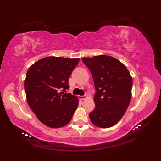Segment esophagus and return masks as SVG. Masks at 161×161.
Returning <instances> with one entry per match:
<instances>
[{
    "label": "esophagus",
    "instance_id": "esophagus-1",
    "mask_svg": "<svg viewBox=\"0 0 161 161\" xmlns=\"http://www.w3.org/2000/svg\"><path fill=\"white\" fill-rule=\"evenodd\" d=\"M88 96L86 95V94H85V95H83V96H80V97H79V99H80V100H85V99Z\"/></svg>",
    "mask_w": 161,
    "mask_h": 161
}]
</instances>
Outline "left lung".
I'll return each instance as SVG.
<instances>
[{"label":"left lung","mask_w":161,"mask_h":161,"mask_svg":"<svg viewBox=\"0 0 161 161\" xmlns=\"http://www.w3.org/2000/svg\"><path fill=\"white\" fill-rule=\"evenodd\" d=\"M94 79L95 108L89 114L92 124L102 128L114 126L127 111L131 100L133 79L127 67L105 55L83 58Z\"/></svg>","instance_id":"left-lung-1"}]
</instances>
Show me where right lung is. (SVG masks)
<instances>
[{
    "label": "right lung",
    "mask_w": 161,
    "mask_h": 161,
    "mask_svg": "<svg viewBox=\"0 0 161 161\" xmlns=\"http://www.w3.org/2000/svg\"><path fill=\"white\" fill-rule=\"evenodd\" d=\"M79 58L49 56L28 69L24 82L28 104L46 126L58 128L67 125L78 105V98L70 93V75Z\"/></svg>",
    "instance_id": "1"
}]
</instances>
